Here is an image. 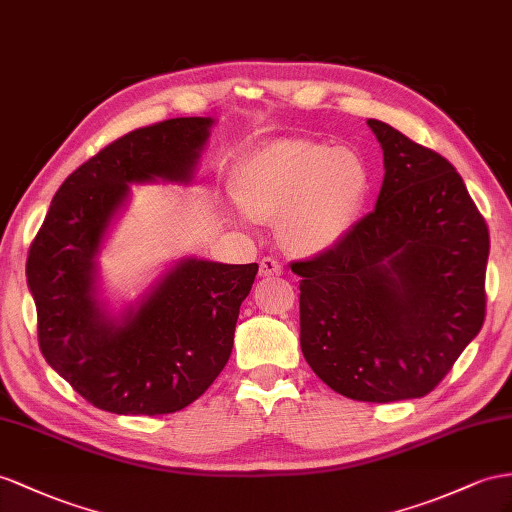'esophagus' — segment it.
I'll use <instances>...</instances> for the list:
<instances>
[{"instance_id": "obj_1", "label": "esophagus", "mask_w": 512, "mask_h": 512, "mask_svg": "<svg viewBox=\"0 0 512 512\" xmlns=\"http://www.w3.org/2000/svg\"><path fill=\"white\" fill-rule=\"evenodd\" d=\"M281 272H283V268L277 259L264 257L259 261V277H279Z\"/></svg>"}]
</instances>
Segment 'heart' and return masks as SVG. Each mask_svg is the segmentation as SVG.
Masks as SVG:
<instances>
[{
	"mask_svg": "<svg viewBox=\"0 0 512 512\" xmlns=\"http://www.w3.org/2000/svg\"><path fill=\"white\" fill-rule=\"evenodd\" d=\"M372 190L363 157L329 142L285 138L246 155L235 175V196L255 220H279L292 255L316 257L342 242Z\"/></svg>",
	"mask_w": 512,
	"mask_h": 512,
	"instance_id": "obj_1",
	"label": "heart"
}]
</instances>
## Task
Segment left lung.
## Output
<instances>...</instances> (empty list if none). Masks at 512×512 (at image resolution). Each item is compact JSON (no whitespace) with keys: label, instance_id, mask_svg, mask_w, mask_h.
I'll return each mask as SVG.
<instances>
[{"label":"left lung","instance_id":"obj_1","mask_svg":"<svg viewBox=\"0 0 512 512\" xmlns=\"http://www.w3.org/2000/svg\"><path fill=\"white\" fill-rule=\"evenodd\" d=\"M368 125L385 164L374 212L292 272L311 370L346 398L396 402L435 389L480 333L489 229L445 157Z\"/></svg>","mask_w":512,"mask_h":512}]
</instances>
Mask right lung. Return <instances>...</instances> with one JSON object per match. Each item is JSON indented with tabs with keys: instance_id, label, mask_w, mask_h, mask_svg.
<instances>
[{
	"instance_id": "obj_1",
	"label": "right lung",
	"mask_w": 512,
	"mask_h": 512,
	"mask_svg": "<svg viewBox=\"0 0 512 512\" xmlns=\"http://www.w3.org/2000/svg\"><path fill=\"white\" fill-rule=\"evenodd\" d=\"M214 119L140 127L71 173L30 246L28 287L43 357L82 398L116 415L186 409L225 368L257 264L186 257L110 313L97 257L129 183H190Z\"/></svg>"
}]
</instances>
